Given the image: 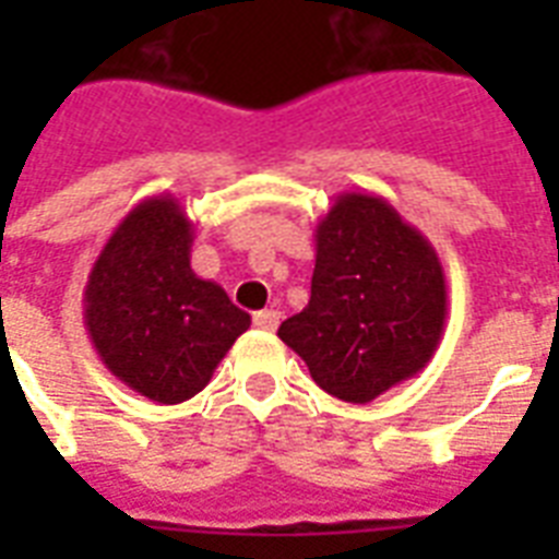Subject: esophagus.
<instances>
[{"mask_svg":"<svg viewBox=\"0 0 559 559\" xmlns=\"http://www.w3.org/2000/svg\"><path fill=\"white\" fill-rule=\"evenodd\" d=\"M254 328H261V331H275L281 322V313L278 310H261V313L252 316Z\"/></svg>","mask_w":559,"mask_h":559,"instance_id":"esophagus-1","label":"esophagus"}]
</instances>
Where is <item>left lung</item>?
I'll return each instance as SVG.
<instances>
[{"label": "left lung", "instance_id": "obj_1", "mask_svg": "<svg viewBox=\"0 0 559 559\" xmlns=\"http://www.w3.org/2000/svg\"><path fill=\"white\" fill-rule=\"evenodd\" d=\"M443 322L447 278L435 246L382 197L348 191L316 226L310 305L278 336L319 389L371 403L424 371Z\"/></svg>", "mask_w": 559, "mask_h": 559}]
</instances>
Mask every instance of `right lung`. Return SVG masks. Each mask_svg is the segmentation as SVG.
I'll use <instances>...</instances> for the list:
<instances>
[{
    "instance_id": "right-lung-1",
    "label": "right lung",
    "mask_w": 559,
    "mask_h": 559,
    "mask_svg": "<svg viewBox=\"0 0 559 559\" xmlns=\"http://www.w3.org/2000/svg\"><path fill=\"white\" fill-rule=\"evenodd\" d=\"M193 223L170 193L127 214L92 263L83 324L100 362L142 397L174 406L209 385L249 313L191 270Z\"/></svg>"
}]
</instances>
